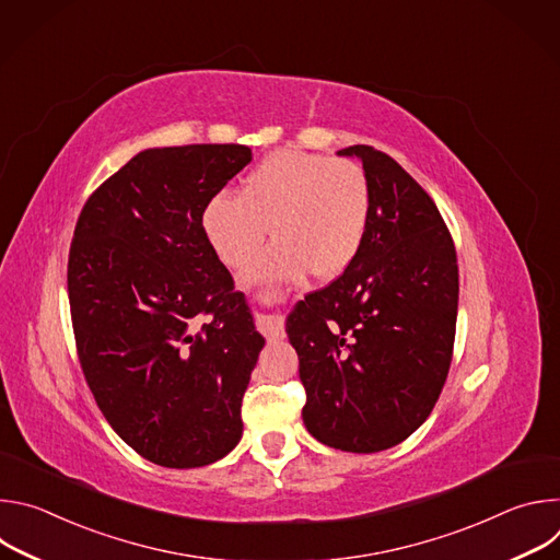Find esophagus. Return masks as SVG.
Instances as JSON below:
<instances>
[{
  "mask_svg": "<svg viewBox=\"0 0 560 560\" xmlns=\"http://www.w3.org/2000/svg\"><path fill=\"white\" fill-rule=\"evenodd\" d=\"M259 330L264 332V337L268 341H279L285 337V328H283V318L275 316V314H264L259 316Z\"/></svg>",
  "mask_w": 560,
  "mask_h": 560,
  "instance_id": "34e87169",
  "label": "esophagus"
}]
</instances>
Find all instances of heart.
<instances>
[{
    "instance_id": "heart-1",
    "label": "heart",
    "mask_w": 560,
    "mask_h": 560,
    "mask_svg": "<svg viewBox=\"0 0 560 560\" xmlns=\"http://www.w3.org/2000/svg\"><path fill=\"white\" fill-rule=\"evenodd\" d=\"M372 210L365 171L346 159L277 150L255 166L242 195L217 192L201 212L214 255L230 268L246 266L264 246L253 279L339 277L361 250Z\"/></svg>"
}]
</instances>
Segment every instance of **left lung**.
<instances>
[{
	"instance_id": "1",
	"label": "left lung",
	"mask_w": 560,
	"mask_h": 560,
	"mask_svg": "<svg viewBox=\"0 0 560 560\" xmlns=\"http://www.w3.org/2000/svg\"><path fill=\"white\" fill-rule=\"evenodd\" d=\"M372 190L361 250L288 316L307 432L343 452L406 441L445 385L458 310L452 234L432 197L394 159L350 145Z\"/></svg>"
}]
</instances>
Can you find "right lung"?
<instances>
[{
	"instance_id": "obj_1",
	"label": "right lung",
	"mask_w": 560,
	"mask_h": 560,
	"mask_svg": "<svg viewBox=\"0 0 560 560\" xmlns=\"http://www.w3.org/2000/svg\"><path fill=\"white\" fill-rule=\"evenodd\" d=\"M253 159L242 143L148 148L84 203L68 255L79 363L110 428L150 463L223 458L264 348L201 228ZM208 315L201 327L196 318Z\"/></svg>"
}]
</instances>
